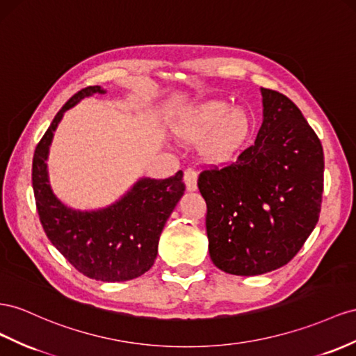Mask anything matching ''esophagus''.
<instances>
[{"instance_id": "esophagus-1", "label": "esophagus", "mask_w": 356, "mask_h": 356, "mask_svg": "<svg viewBox=\"0 0 356 356\" xmlns=\"http://www.w3.org/2000/svg\"><path fill=\"white\" fill-rule=\"evenodd\" d=\"M184 182H186L188 191H196L197 190V172L195 169H190V168L186 169Z\"/></svg>"}]
</instances>
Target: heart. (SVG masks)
Returning a JSON list of instances; mask_svg holds the SVG:
<instances>
[{"label": "heart", "instance_id": "b5f03b06", "mask_svg": "<svg viewBox=\"0 0 356 356\" xmlns=\"http://www.w3.org/2000/svg\"><path fill=\"white\" fill-rule=\"evenodd\" d=\"M174 129L186 140L202 138L200 154L211 163H222L243 148L252 131V117L244 108L211 99L182 112Z\"/></svg>", "mask_w": 356, "mask_h": 356}]
</instances>
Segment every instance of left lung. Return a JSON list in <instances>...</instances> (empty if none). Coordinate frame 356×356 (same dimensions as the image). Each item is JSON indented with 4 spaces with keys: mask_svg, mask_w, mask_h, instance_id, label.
<instances>
[{
    "mask_svg": "<svg viewBox=\"0 0 356 356\" xmlns=\"http://www.w3.org/2000/svg\"><path fill=\"white\" fill-rule=\"evenodd\" d=\"M264 121L252 147L223 169L204 170L208 250L227 274L261 275L300 252L319 220L323 149L296 104L261 88Z\"/></svg>",
    "mask_w": 356,
    "mask_h": 356,
    "instance_id": "left-lung-1",
    "label": "left lung"
}]
</instances>
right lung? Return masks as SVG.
I'll use <instances>...</instances> for the list:
<instances>
[{"instance_id":"right-lung-1","label":"right lung","mask_w":356,"mask_h":356,"mask_svg":"<svg viewBox=\"0 0 356 356\" xmlns=\"http://www.w3.org/2000/svg\"><path fill=\"white\" fill-rule=\"evenodd\" d=\"M102 86L76 92L55 115L33 159V188L40 222L56 250L83 275L100 282H127L145 274L157 257L159 239L186 186L182 172L166 179L140 178L106 208L81 211L54 193L47 157L65 111L82 99L104 94Z\"/></svg>"}]
</instances>
